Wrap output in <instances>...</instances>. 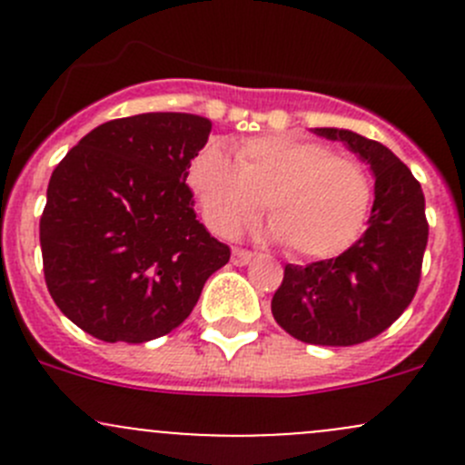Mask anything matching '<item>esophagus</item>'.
Returning <instances> with one entry per match:
<instances>
[{
	"instance_id": "obj_1",
	"label": "esophagus",
	"mask_w": 465,
	"mask_h": 465,
	"mask_svg": "<svg viewBox=\"0 0 465 465\" xmlns=\"http://www.w3.org/2000/svg\"><path fill=\"white\" fill-rule=\"evenodd\" d=\"M252 252H247V250H241V247H233V252H232V262L233 265H247V262L252 261Z\"/></svg>"
}]
</instances>
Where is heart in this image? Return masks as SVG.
<instances>
[{"instance_id": "heart-1", "label": "heart", "mask_w": 465, "mask_h": 465, "mask_svg": "<svg viewBox=\"0 0 465 465\" xmlns=\"http://www.w3.org/2000/svg\"><path fill=\"white\" fill-rule=\"evenodd\" d=\"M189 186L206 227L233 236L261 213L270 233L302 259H331L358 241L371 206V180L351 154L308 139L262 134L233 150L215 145L189 166Z\"/></svg>"}]
</instances>
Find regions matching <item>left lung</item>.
Wrapping results in <instances>:
<instances>
[{"label":"left lung","instance_id":"8db88e82","mask_svg":"<svg viewBox=\"0 0 465 465\" xmlns=\"http://www.w3.org/2000/svg\"><path fill=\"white\" fill-rule=\"evenodd\" d=\"M340 139L376 175L369 229L335 259L285 265L272 297L276 323L317 346H353L373 340L405 312L420 283L428 247L425 195L410 168L380 142L351 130L315 128Z\"/></svg>","mask_w":465,"mask_h":465}]
</instances>
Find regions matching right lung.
I'll use <instances>...</instances> for the list:
<instances>
[{
    "label": "right lung",
    "mask_w": 465,
    "mask_h": 465,
    "mask_svg": "<svg viewBox=\"0 0 465 465\" xmlns=\"http://www.w3.org/2000/svg\"><path fill=\"white\" fill-rule=\"evenodd\" d=\"M211 121L148 112L85 134L51 173L40 247L51 299L103 341L168 335L229 247L195 220L186 184Z\"/></svg>",
    "instance_id": "right-lung-1"
}]
</instances>
